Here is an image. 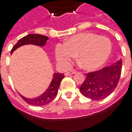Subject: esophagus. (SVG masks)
Wrapping results in <instances>:
<instances>
[{
  "label": "esophagus",
  "instance_id": "1",
  "mask_svg": "<svg viewBox=\"0 0 132 132\" xmlns=\"http://www.w3.org/2000/svg\"><path fill=\"white\" fill-rule=\"evenodd\" d=\"M75 73H76V71H68V72L65 73V76L72 75V74H74Z\"/></svg>",
  "mask_w": 132,
  "mask_h": 132
}]
</instances>
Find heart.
Segmentation results:
<instances>
[{
	"instance_id": "obj_1",
	"label": "heart",
	"mask_w": 132,
	"mask_h": 132,
	"mask_svg": "<svg viewBox=\"0 0 132 132\" xmlns=\"http://www.w3.org/2000/svg\"><path fill=\"white\" fill-rule=\"evenodd\" d=\"M112 44L109 38L92 33H84L73 36L65 44H58L55 56L58 62L64 67L72 63L75 56L83 69L94 70L107 61Z\"/></svg>"
}]
</instances>
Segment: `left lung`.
<instances>
[{
	"instance_id": "obj_1",
	"label": "left lung",
	"mask_w": 132,
	"mask_h": 132,
	"mask_svg": "<svg viewBox=\"0 0 132 132\" xmlns=\"http://www.w3.org/2000/svg\"><path fill=\"white\" fill-rule=\"evenodd\" d=\"M122 60L96 71L88 73L80 92L86 98L94 101L107 97L114 92L119 81Z\"/></svg>"
}]
</instances>
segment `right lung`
Wrapping results in <instances>:
<instances>
[{"instance_id":"1","label":"right lung","mask_w":132,"mask_h":132,"mask_svg":"<svg viewBox=\"0 0 132 132\" xmlns=\"http://www.w3.org/2000/svg\"><path fill=\"white\" fill-rule=\"evenodd\" d=\"M48 40V37L44 36V35L29 34L18 40L17 44L13 47L11 53L12 54L15 50H16L18 48L22 46L23 45L33 44V45H36V46H44ZM63 77H64L63 73H53V79H52V81L51 82L49 86L46 90V92H44L42 94L38 97L28 98H26L25 96H22L20 94H19L22 97V98L29 104L33 105V106L46 105L50 103L51 101H53L55 97L56 96L61 82V80L63 79Z\"/></svg>"}]
</instances>
